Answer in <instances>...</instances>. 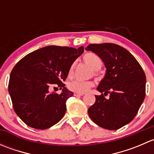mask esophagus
Wrapping results in <instances>:
<instances>
[{"mask_svg":"<svg viewBox=\"0 0 154 154\" xmlns=\"http://www.w3.org/2000/svg\"><path fill=\"white\" fill-rule=\"evenodd\" d=\"M74 96H77V97H80V96H83V94H81V93H74Z\"/></svg>","mask_w":154,"mask_h":154,"instance_id":"34e87169","label":"esophagus"}]
</instances>
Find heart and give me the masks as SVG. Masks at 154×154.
I'll return each instance as SVG.
<instances>
[{"mask_svg":"<svg viewBox=\"0 0 154 154\" xmlns=\"http://www.w3.org/2000/svg\"><path fill=\"white\" fill-rule=\"evenodd\" d=\"M83 60L86 64L88 65L93 71H98L102 67V60L97 54L94 53H87L83 57ZM74 64H72L68 70V76L71 77L74 74ZM94 86V83L91 81H72L68 84V88L71 91H74L76 93H83L88 91L90 88Z\"/></svg>","mask_w":154,"mask_h":154,"instance_id":"obj_1","label":"heart"}]
</instances>
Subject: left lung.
Masks as SVG:
<instances>
[{"instance_id": "1", "label": "left lung", "mask_w": 154, "mask_h": 154, "mask_svg": "<svg viewBox=\"0 0 154 154\" xmlns=\"http://www.w3.org/2000/svg\"><path fill=\"white\" fill-rule=\"evenodd\" d=\"M97 54L106 67V74L97 87L103 94L95 95L88 108L90 119L98 126L116 130L130 123L145 97L146 77L142 66L127 50L112 43L91 44L86 48Z\"/></svg>"}]
</instances>
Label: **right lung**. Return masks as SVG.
I'll return each mask as SVG.
<instances>
[{"mask_svg":"<svg viewBox=\"0 0 154 154\" xmlns=\"http://www.w3.org/2000/svg\"><path fill=\"white\" fill-rule=\"evenodd\" d=\"M84 52L77 49L50 45L26 55L11 71L8 90L17 116L27 126L45 130L58 123L65 116L66 102L73 95L65 84L68 70ZM57 85L61 94L51 93Z\"/></svg>","mask_w":154,"mask_h":154,"instance_id":"right-lung-1","label":"right lung"}]
</instances>
